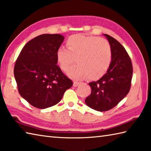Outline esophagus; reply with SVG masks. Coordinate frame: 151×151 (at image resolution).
Masks as SVG:
<instances>
[{
	"instance_id": "34e87169",
	"label": "esophagus",
	"mask_w": 151,
	"mask_h": 151,
	"mask_svg": "<svg viewBox=\"0 0 151 151\" xmlns=\"http://www.w3.org/2000/svg\"><path fill=\"white\" fill-rule=\"evenodd\" d=\"M80 84L79 82L78 81H74L73 82V87H78V86Z\"/></svg>"
}]
</instances>
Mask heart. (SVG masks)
<instances>
[{"instance_id":"1","label":"heart","mask_w":151,"mask_h":151,"mask_svg":"<svg viewBox=\"0 0 151 151\" xmlns=\"http://www.w3.org/2000/svg\"><path fill=\"white\" fill-rule=\"evenodd\" d=\"M67 49L59 47L56 58L60 69L68 71L75 60L78 63L69 70L68 74L73 79H92L105 74L111 63V48L106 40L96 36L75 35L66 41Z\"/></svg>"}]
</instances>
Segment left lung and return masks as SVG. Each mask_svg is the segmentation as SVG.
Instances as JSON below:
<instances>
[{
  "label": "left lung",
  "instance_id": "8db88e82",
  "mask_svg": "<svg viewBox=\"0 0 151 151\" xmlns=\"http://www.w3.org/2000/svg\"><path fill=\"white\" fill-rule=\"evenodd\" d=\"M104 35L111 48V63L105 75L89 83L91 93L85 101L86 105L98 111L113 108L127 96L133 74L132 60L124 47L114 38Z\"/></svg>",
  "mask_w": 151,
  "mask_h": 151
}]
</instances>
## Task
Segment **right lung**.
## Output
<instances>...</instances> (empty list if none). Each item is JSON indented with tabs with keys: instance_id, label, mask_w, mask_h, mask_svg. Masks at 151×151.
<instances>
[{
	"instance_id": "add662e5",
	"label": "right lung",
	"mask_w": 151,
	"mask_h": 151,
	"mask_svg": "<svg viewBox=\"0 0 151 151\" xmlns=\"http://www.w3.org/2000/svg\"><path fill=\"white\" fill-rule=\"evenodd\" d=\"M64 37L44 34L24 46L14 66L19 93L32 106L45 109L56 105L73 82L57 65L56 52Z\"/></svg>"
}]
</instances>
